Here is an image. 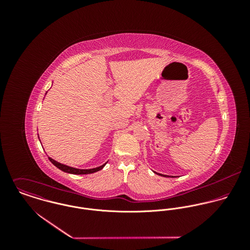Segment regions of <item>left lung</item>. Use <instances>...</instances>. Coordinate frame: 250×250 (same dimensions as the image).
<instances>
[{
    "instance_id": "8db88e82",
    "label": "left lung",
    "mask_w": 250,
    "mask_h": 250,
    "mask_svg": "<svg viewBox=\"0 0 250 250\" xmlns=\"http://www.w3.org/2000/svg\"><path fill=\"white\" fill-rule=\"evenodd\" d=\"M159 175H161V176H165V177H169V176H167V175H164V174H159Z\"/></svg>"
}]
</instances>
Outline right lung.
Listing matches in <instances>:
<instances>
[{
	"label": "right lung",
	"instance_id": "obj_1",
	"mask_svg": "<svg viewBox=\"0 0 250 250\" xmlns=\"http://www.w3.org/2000/svg\"><path fill=\"white\" fill-rule=\"evenodd\" d=\"M48 158H49L50 162H51L54 166H56L58 168H60L61 170L64 171V172H67V173L78 174V175H79V174H90V173H94V172H96V171L101 170V169L105 167V165H106V164H105V165H103V166H101V167H96V168H91V169H78V168H74V167H71L62 165V164H61V163H59V162L53 160V159L50 158V157H48Z\"/></svg>",
	"mask_w": 250,
	"mask_h": 250
}]
</instances>
